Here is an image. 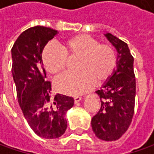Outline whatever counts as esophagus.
Masks as SVG:
<instances>
[{
    "label": "esophagus",
    "instance_id": "esophagus-1",
    "mask_svg": "<svg viewBox=\"0 0 154 154\" xmlns=\"http://www.w3.org/2000/svg\"><path fill=\"white\" fill-rule=\"evenodd\" d=\"M81 99H82V98H81L80 96H75V97H74V102H75V103H79Z\"/></svg>",
    "mask_w": 154,
    "mask_h": 154
}]
</instances>
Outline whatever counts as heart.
I'll use <instances>...</instances> for the list:
<instances>
[{
    "mask_svg": "<svg viewBox=\"0 0 154 154\" xmlns=\"http://www.w3.org/2000/svg\"><path fill=\"white\" fill-rule=\"evenodd\" d=\"M61 50L48 45L42 54L45 68L51 74L63 73L68 61L78 60L75 70L79 73L65 74L55 82L58 92L78 95L91 89L94 81L103 84L111 77L117 64V54L109 44H100L97 39L86 34H80L65 40Z\"/></svg>",
    "mask_w": 154,
    "mask_h": 154,
    "instance_id": "1",
    "label": "heart"
}]
</instances>
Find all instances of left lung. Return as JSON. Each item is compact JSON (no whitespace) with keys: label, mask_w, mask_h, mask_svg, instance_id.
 Returning <instances> with one entry per match:
<instances>
[{"label":"left lung","mask_w":154,"mask_h":154,"mask_svg":"<svg viewBox=\"0 0 154 154\" xmlns=\"http://www.w3.org/2000/svg\"><path fill=\"white\" fill-rule=\"evenodd\" d=\"M105 37L116 49L117 64L112 76L96 92L101 106L92 118V128L98 138L112 141L121 138L132 122L136 83L134 57L127 44L110 33Z\"/></svg>","instance_id":"obj_1"}]
</instances>
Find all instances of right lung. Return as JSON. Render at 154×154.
Instances as JSON below:
<instances>
[{"instance_id": "1", "label": "right lung", "mask_w": 154, "mask_h": 154, "mask_svg": "<svg viewBox=\"0 0 154 154\" xmlns=\"http://www.w3.org/2000/svg\"><path fill=\"white\" fill-rule=\"evenodd\" d=\"M56 33L50 27H31L21 33L12 48V73L20 106L32 129L45 139H56L65 133V115L74 103L66 95L52 97L51 82L45 80L42 52Z\"/></svg>"}]
</instances>
